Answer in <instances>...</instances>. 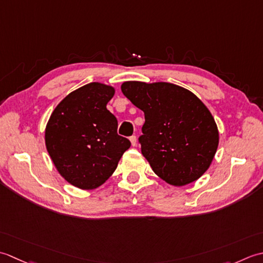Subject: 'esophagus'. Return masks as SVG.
<instances>
[{
	"label": "esophagus",
	"mask_w": 263,
	"mask_h": 263,
	"mask_svg": "<svg viewBox=\"0 0 263 263\" xmlns=\"http://www.w3.org/2000/svg\"><path fill=\"white\" fill-rule=\"evenodd\" d=\"M129 139H130L132 145H133V146H136V144H137V138H136V136L133 135V136L129 137Z\"/></svg>",
	"instance_id": "esophagus-1"
}]
</instances>
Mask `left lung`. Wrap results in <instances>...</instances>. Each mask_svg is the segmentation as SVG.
Returning <instances> with one entry per match:
<instances>
[{"mask_svg": "<svg viewBox=\"0 0 263 263\" xmlns=\"http://www.w3.org/2000/svg\"><path fill=\"white\" fill-rule=\"evenodd\" d=\"M121 92L144 112L142 154L165 183L184 186L210 167L219 144L217 124L195 94L170 83L125 82Z\"/></svg>", "mask_w": 263, "mask_h": 263, "instance_id": "1", "label": "left lung"}]
</instances>
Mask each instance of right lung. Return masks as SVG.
Wrapping results in <instances>:
<instances>
[{"mask_svg": "<svg viewBox=\"0 0 263 263\" xmlns=\"http://www.w3.org/2000/svg\"><path fill=\"white\" fill-rule=\"evenodd\" d=\"M115 88L89 83L57 105L45 128V145L57 170L80 190H94L115 173L129 139L117 133V118L106 109Z\"/></svg>", "mask_w": 263, "mask_h": 263, "instance_id": "1", "label": "right lung"}]
</instances>
